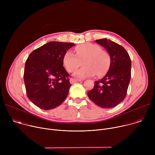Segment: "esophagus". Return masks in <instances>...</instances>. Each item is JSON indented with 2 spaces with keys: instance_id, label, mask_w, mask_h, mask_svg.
Segmentation results:
<instances>
[{
  "instance_id": "34e87169",
  "label": "esophagus",
  "mask_w": 155,
  "mask_h": 155,
  "mask_svg": "<svg viewBox=\"0 0 155 155\" xmlns=\"http://www.w3.org/2000/svg\"><path fill=\"white\" fill-rule=\"evenodd\" d=\"M81 81V80H80V79H74V78H72V79L70 80V83L71 84H73V83H74L75 82H79V81Z\"/></svg>"
}]
</instances>
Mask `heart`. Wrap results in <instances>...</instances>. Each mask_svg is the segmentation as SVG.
I'll use <instances>...</instances> for the list:
<instances>
[{
	"instance_id": "heart-1",
	"label": "heart",
	"mask_w": 155,
	"mask_h": 155,
	"mask_svg": "<svg viewBox=\"0 0 155 155\" xmlns=\"http://www.w3.org/2000/svg\"><path fill=\"white\" fill-rule=\"evenodd\" d=\"M77 56L68 51L64 56L63 63L69 72H75L81 65L84 67L74 74L80 78L104 75L109 69L111 59L109 53L99 46L91 43H84L75 47Z\"/></svg>"
}]
</instances>
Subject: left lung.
I'll list each match as a JSON object with an SVG mask.
<instances>
[{"label": "left lung", "mask_w": 155, "mask_h": 155, "mask_svg": "<svg viewBox=\"0 0 155 155\" xmlns=\"http://www.w3.org/2000/svg\"><path fill=\"white\" fill-rule=\"evenodd\" d=\"M96 41L106 49L111 62L106 75L94 81L93 89L87 92V96L102 108H113L121 103L127 94L130 80V59L126 50L113 41L102 38Z\"/></svg>", "instance_id": "obj_1"}]
</instances>
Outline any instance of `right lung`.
<instances>
[{
    "label": "right lung",
    "instance_id": "add662e5",
    "mask_svg": "<svg viewBox=\"0 0 155 155\" xmlns=\"http://www.w3.org/2000/svg\"><path fill=\"white\" fill-rule=\"evenodd\" d=\"M73 43L50 41L33 51L25 63L24 80L29 100L41 109H53L67 97L71 84L63 58Z\"/></svg>",
    "mask_w": 155,
    "mask_h": 155
}]
</instances>
